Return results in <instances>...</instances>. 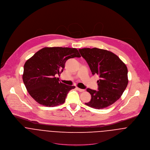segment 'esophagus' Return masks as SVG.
I'll list each match as a JSON object with an SVG mask.
<instances>
[{
    "mask_svg": "<svg viewBox=\"0 0 150 150\" xmlns=\"http://www.w3.org/2000/svg\"><path fill=\"white\" fill-rule=\"evenodd\" d=\"M77 90L79 91L80 92H83V91H85L84 89H81V88H79V87H77Z\"/></svg>",
    "mask_w": 150,
    "mask_h": 150,
    "instance_id": "esophagus-1",
    "label": "esophagus"
}]
</instances>
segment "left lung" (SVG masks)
I'll return each instance as SVG.
<instances>
[{"label":"left lung","instance_id":"8db88e82","mask_svg":"<svg viewBox=\"0 0 150 150\" xmlns=\"http://www.w3.org/2000/svg\"><path fill=\"white\" fill-rule=\"evenodd\" d=\"M81 56L87 62L92 74H97L98 90L87 88L91 100L85 103L96 108H106L117 101L125 90L128 70L121 59L111 52L98 48L79 49Z\"/></svg>","mask_w":150,"mask_h":150}]
</instances>
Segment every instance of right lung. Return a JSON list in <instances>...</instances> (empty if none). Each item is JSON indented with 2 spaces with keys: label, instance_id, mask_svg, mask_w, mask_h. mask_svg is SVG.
Instances as JSON below:
<instances>
[{
  "label": "right lung",
  "instance_id": "add662e5",
  "mask_svg": "<svg viewBox=\"0 0 150 150\" xmlns=\"http://www.w3.org/2000/svg\"><path fill=\"white\" fill-rule=\"evenodd\" d=\"M80 57L75 48L44 47L36 52L26 62L22 76L31 97L46 107L63 104L69 91L76 87L61 83L56 76L63 72L68 59Z\"/></svg>",
  "mask_w": 150,
  "mask_h": 150
}]
</instances>
